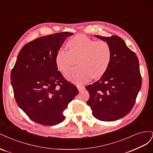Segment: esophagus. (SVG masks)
Returning a JSON list of instances; mask_svg holds the SVG:
<instances>
[{
	"label": "esophagus",
	"mask_w": 153,
	"mask_h": 153,
	"mask_svg": "<svg viewBox=\"0 0 153 153\" xmlns=\"http://www.w3.org/2000/svg\"><path fill=\"white\" fill-rule=\"evenodd\" d=\"M77 89H78V90L79 91H82V90H84V89H85V87L83 86V85H77Z\"/></svg>",
	"instance_id": "obj_1"
}]
</instances>
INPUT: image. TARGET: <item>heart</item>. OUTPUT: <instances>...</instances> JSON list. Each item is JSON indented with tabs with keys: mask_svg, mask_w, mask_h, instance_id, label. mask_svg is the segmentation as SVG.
Wrapping results in <instances>:
<instances>
[{
	"mask_svg": "<svg viewBox=\"0 0 153 153\" xmlns=\"http://www.w3.org/2000/svg\"><path fill=\"white\" fill-rule=\"evenodd\" d=\"M68 50L59 49L55 57L59 70L65 73L75 63L78 67L66 74L68 80L83 84L91 77L98 78L107 70L112 58V50L105 41H94L85 35L78 34L66 43Z\"/></svg>",
	"mask_w": 153,
	"mask_h": 153,
	"instance_id": "heart-1",
	"label": "heart"
}]
</instances>
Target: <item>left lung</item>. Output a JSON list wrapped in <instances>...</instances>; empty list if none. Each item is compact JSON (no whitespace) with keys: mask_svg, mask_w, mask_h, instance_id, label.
<instances>
[{"mask_svg":"<svg viewBox=\"0 0 153 153\" xmlns=\"http://www.w3.org/2000/svg\"><path fill=\"white\" fill-rule=\"evenodd\" d=\"M95 36L110 45L112 58L100 79L85 87L90 96L87 103L97 119L117 121L130 112L141 89L139 62L120 37Z\"/></svg>","mask_w":153,"mask_h":153,"instance_id":"obj_1","label":"left lung"}]
</instances>
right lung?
<instances>
[{
  "instance_id": "add662e5",
  "label": "right lung",
  "mask_w": 153,
  "mask_h": 153,
  "mask_svg": "<svg viewBox=\"0 0 153 153\" xmlns=\"http://www.w3.org/2000/svg\"><path fill=\"white\" fill-rule=\"evenodd\" d=\"M68 32L37 38L18 53L11 73L14 96L19 107L32 121L45 126L62 123V112L78 94L75 85L58 71L55 57Z\"/></svg>"
}]
</instances>
